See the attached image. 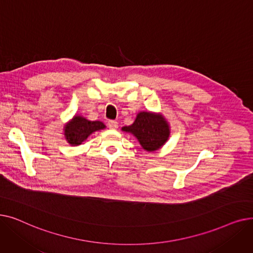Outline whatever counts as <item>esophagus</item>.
<instances>
[{
    "label": "esophagus",
    "mask_w": 253,
    "mask_h": 253,
    "mask_svg": "<svg viewBox=\"0 0 253 253\" xmlns=\"http://www.w3.org/2000/svg\"><path fill=\"white\" fill-rule=\"evenodd\" d=\"M108 126L110 129H113V130H116L118 128V122L117 121H110L108 123Z\"/></svg>",
    "instance_id": "34e87169"
}]
</instances>
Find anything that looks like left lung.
<instances>
[{"mask_svg":"<svg viewBox=\"0 0 253 253\" xmlns=\"http://www.w3.org/2000/svg\"><path fill=\"white\" fill-rule=\"evenodd\" d=\"M122 131L131 133L147 152L160 150L170 136V126L160 113L139 112L134 122L124 126Z\"/></svg>","mask_w":253,"mask_h":253,"instance_id":"1","label":"left lung"}]
</instances>
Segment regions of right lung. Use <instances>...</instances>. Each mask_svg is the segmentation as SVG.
<instances>
[{
	"label": "right lung",
	"instance_id": "add662e5",
	"mask_svg": "<svg viewBox=\"0 0 253 253\" xmlns=\"http://www.w3.org/2000/svg\"><path fill=\"white\" fill-rule=\"evenodd\" d=\"M105 125L100 121H90L83 116L75 115L68 123L64 124L63 135L72 147L82 144L92 133L102 130Z\"/></svg>",
	"mask_w": 253,
	"mask_h": 253
}]
</instances>
